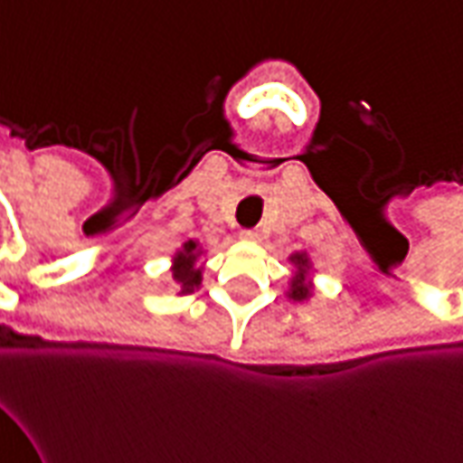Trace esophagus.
Wrapping results in <instances>:
<instances>
[{"label": "esophagus", "mask_w": 463, "mask_h": 463, "mask_svg": "<svg viewBox=\"0 0 463 463\" xmlns=\"http://www.w3.org/2000/svg\"><path fill=\"white\" fill-rule=\"evenodd\" d=\"M241 238H242V241H248V242H258V241H260V232L252 231V228H248V231H241Z\"/></svg>", "instance_id": "obj_1"}]
</instances>
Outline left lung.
<instances>
[{
	"label": "left lung",
	"instance_id": "1",
	"mask_svg": "<svg viewBox=\"0 0 463 463\" xmlns=\"http://www.w3.org/2000/svg\"><path fill=\"white\" fill-rule=\"evenodd\" d=\"M292 265L298 268V272H295V278L290 280V300L295 302H302L307 300L312 295V285L310 280H307V272H310V258L305 255V252H295L290 258Z\"/></svg>",
	"mask_w": 463,
	"mask_h": 463
}]
</instances>
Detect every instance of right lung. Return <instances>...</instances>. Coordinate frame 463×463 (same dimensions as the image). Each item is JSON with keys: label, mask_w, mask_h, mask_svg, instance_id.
<instances>
[{"label": "right lung", "mask_w": 463, "mask_h": 463, "mask_svg": "<svg viewBox=\"0 0 463 463\" xmlns=\"http://www.w3.org/2000/svg\"><path fill=\"white\" fill-rule=\"evenodd\" d=\"M203 255V248L195 241L183 242V248L175 252L171 268V280L181 295L198 290L203 282V265H198V258Z\"/></svg>", "instance_id": "add662e5"}]
</instances>
